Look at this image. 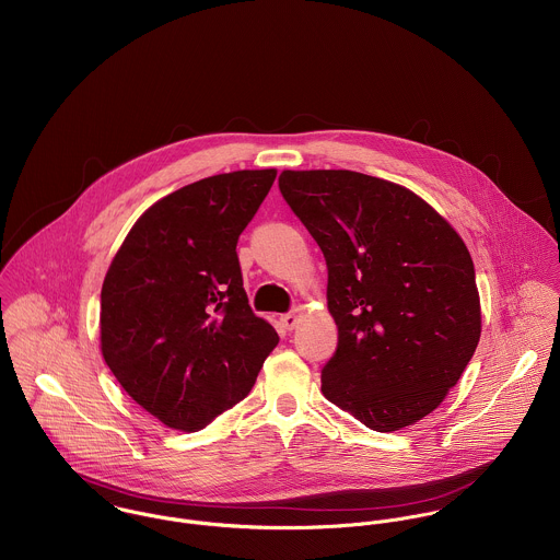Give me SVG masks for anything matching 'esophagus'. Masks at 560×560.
<instances>
[{"instance_id":"1","label":"esophagus","mask_w":560,"mask_h":560,"mask_svg":"<svg viewBox=\"0 0 560 560\" xmlns=\"http://www.w3.org/2000/svg\"><path fill=\"white\" fill-rule=\"evenodd\" d=\"M280 323H282L287 329H295L298 323H300V317H298L295 313H287V315L280 317Z\"/></svg>"}]
</instances>
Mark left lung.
<instances>
[{
  "label": "left lung",
  "instance_id": "8db88e82",
  "mask_svg": "<svg viewBox=\"0 0 560 560\" xmlns=\"http://www.w3.org/2000/svg\"><path fill=\"white\" fill-rule=\"evenodd\" d=\"M280 194L319 243L338 347L320 390L373 431L431 413L480 338L475 262L422 198L351 170H284Z\"/></svg>",
  "mask_w": 560,
  "mask_h": 560
}]
</instances>
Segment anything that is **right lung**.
Returning <instances> with one entry per match:
<instances>
[{
	"instance_id": "1",
	"label": "right lung",
	"mask_w": 560,
	"mask_h": 560,
	"mask_svg": "<svg viewBox=\"0 0 560 560\" xmlns=\"http://www.w3.org/2000/svg\"><path fill=\"white\" fill-rule=\"evenodd\" d=\"M276 170H240L155 202L116 252L101 289V351L127 395L198 431L252 390L278 334L243 289L237 241Z\"/></svg>"
}]
</instances>
